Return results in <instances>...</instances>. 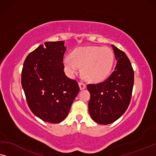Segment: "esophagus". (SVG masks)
Here are the masks:
<instances>
[{"label": "esophagus", "instance_id": "34e87169", "mask_svg": "<svg viewBox=\"0 0 156 156\" xmlns=\"http://www.w3.org/2000/svg\"><path fill=\"white\" fill-rule=\"evenodd\" d=\"M79 87H80V90H84L86 88V85L85 84V83H79Z\"/></svg>", "mask_w": 156, "mask_h": 156}]
</instances>
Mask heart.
Listing matches in <instances>:
<instances>
[{"instance_id":"obj_1","label":"heart","mask_w":156,"mask_h":156,"mask_svg":"<svg viewBox=\"0 0 156 156\" xmlns=\"http://www.w3.org/2000/svg\"><path fill=\"white\" fill-rule=\"evenodd\" d=\"M114 60V53L109 47L86 46L76 49L71 56H66L63 65L70 77L78 74L80 66H82V73L85 78L99 82L109 75Z\"/></svg>"}]
</instances>
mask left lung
I'll return each instance as SVG.
<instances>
[{"label":"left lung","instance_id":"obj_1","mask_svg":"<svg viewBox=\"0 0 156 156\" xmlns=\"http://www.w3.org/2000/svg\"><path fill=\"white\" fill-rule=\"evenodd\" d=\"M117 60L115 71L104 82L87 85L90 93L88 110L92 119L100 124L113 123L123 115L130 103L134 73L124 51L112 44Z\"/></svg>","mask_w":156,"mask_h":156}]
</instances>
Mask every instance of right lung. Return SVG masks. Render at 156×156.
Masks as SVG:
<instances>
[{
  "mask_svg": "<svg viewBox=\"0 0 156 156\" xmlns=\"http://www.w3.org/2000/svg\"><path fill=\"white\" fill-rule=\"evenodd\" d=\"M64 41H47L27 56L21 83L28 106L43 121L56 124L69 115L79 93L78 83L63 71Z\"/></svg>",
  "mask_w": 156,
  "mask_h": 156,
  "instance_id": "obj_1",
  "label": "right lung"
}]
</instances>
